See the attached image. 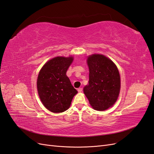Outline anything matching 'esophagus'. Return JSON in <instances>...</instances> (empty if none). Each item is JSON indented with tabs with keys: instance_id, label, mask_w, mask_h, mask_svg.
<instances>
[{
	"instance_id": "34e87169",
	"label": "esophagus",
	"mask_w": 154,
	"mask_h": 154,
	"mask_svg": "<svg viewBox=\"0 0 154 154\" xmlns=\"http://www.w3.org/2000/svg\"><path fill=\"white\" fill-rule=\"evenodd\" d=\"M77 90H78L79 92H81L82 91V88H79L77 89Z\"/></svg>"
}]
</instances>
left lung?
Segmentation results:
<instances>
[{"mask_svg":"<svg viewBox=\"0 0 154 154\" xmlns=\"http://www.w3.org/2000/svg\"><path fill=\"white\" fill-rule=\"evenodd\" d=\"M89 84L84 93L90 104L97 111H105L115 104L120 89V77L114 62L102 54L88 57Z\"/></svg>","mask_w":154,"mask_h":154,"instance_id":"8db88e82","label":"left lung"}]
</instances>
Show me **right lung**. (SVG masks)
I'll list each match as a JSON object with an SVG mask.
<instances>
[{
  "instance_id": "obj_1",
  "label": "right lung",
  "mask_w": 154,
  "mask_h": 154,
  "mask_svg": "<svg viewBox=\"0 0 154 154\" xmlns=\"http://www.w3.org/2000/svg\"><path fill=\"white\" fill-rule=\"evenodd\" d=\"M73 57H57L49 60L39 73L37 88L43 105L49 111L59 113L68 109L77 93L66 72Z\"/></svg>"
}]
</instances>
